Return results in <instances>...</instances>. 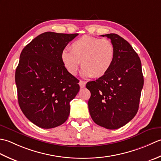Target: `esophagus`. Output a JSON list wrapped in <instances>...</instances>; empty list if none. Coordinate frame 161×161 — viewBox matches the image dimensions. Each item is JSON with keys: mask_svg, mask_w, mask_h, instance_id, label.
Masks as SVG:
<instances>
[{"mask_svg": "<svg viewBox=\"0 0 161 161\" xmlns=\"http://www.w3.org/2000/svg\"><path fill=\"white\" fill-rule=\"evenodd\" d=\"M85 84H86V83H85V82L83 80L79 81V85H80V88H84L85 87Z\"/></svg>", "mask_w": 161, "mask_h": 161, "instance_id": "obj_1", "label": "esophagus"}]
</instances>
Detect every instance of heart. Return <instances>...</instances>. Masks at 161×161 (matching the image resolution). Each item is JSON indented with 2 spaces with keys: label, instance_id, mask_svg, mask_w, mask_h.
Masks as SVG:
<instances>
[{
  "label": "heart",
  "instance_id": "1",
  "mask_svg": "<svg viewBox=\"0 0 161 161\" xmlns=\"http://www.w3.org/2000/svg\"><path fill=\"white\" fill-rule=\"evenodd\" d=\"M115 58V48L108 39L85 35L74 41L70 52L61 53V60L65 69L72 76L76 75L80 62L84 77L101 78L112 67Z\"/></svg>",
  "mask_w": 161,
  "mask_h": 161
}]
</instances>
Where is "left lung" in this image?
I'll return each instance as SVG.
<instances>
[{"instance_id":"1","label":"left lung","mask_w":161,"mask_h":161,"mask_svg":"<svg viewBox=\"0 0 161 161\" xmlns=\"http://www.w3.org/2000/svg\"><path fill=\"white\" fill-rule=\"evenodd\" d=\"M115 48L112 67L96 81L88 82V108L92 119L100 126L117 129L136 116L144 85L140 59L130 44L119 35H102Z\"/></svg>"}]
</instances>
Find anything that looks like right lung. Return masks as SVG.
Here are the masks:
<instances>
[{
	"label": "right lung",
	"mask_w": 161,
	"mask_h": 161,
	"mask_svg": "<svg viewBox=\"0 0 161 161\" xmlns=\"http://www.w3.org/2000/svg\"><path fill=\"white\" fill-rule=\"evenodd\" d=\"M78 34L46 32L23 49L15 72L18 101L24 115L42 129L66 122L69 102L80 86L61 60V53Z\"/></svg>",
	"instance_id": "obj_1"
}]
</instances>
